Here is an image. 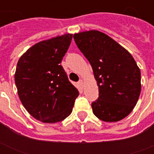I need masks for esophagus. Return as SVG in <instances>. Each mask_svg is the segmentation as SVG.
Here are the masks:
<instances>
[{
    "label": "esophagus",
    "mask_w": 154,
    "mask_h": 154,
    "mask_svg": "<svg viewBox=\"0 0 154 154\" xmlns=\"http://www.w3.org/2000/svg\"><path fill=\"white\" fill-rule=\"evenodd\" d=\"M78 84L80 85L81 87H82V86H83V80H82V79H81V80H79V82H78Z\"/></svg>",
    "instance_id": "34e87169"
}]
</instances>
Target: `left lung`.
<instances>
[{"label":"left lung","instance_id":"left-lung-1","mask_svg":"<svg viewBox=\"0 0 154 154\" xmlns=\"http://www.w3.org/2000/svg\"><path fill=\"white\" fill-rule=\"evenodd\" d=\"M75 43L91 65L99 97L91 103L98 119L116 122L130 114L141 91V73L132 55L98 30L75 34Z\"/></svg>","mask_w":154,"mask_h":154}]
</instances>
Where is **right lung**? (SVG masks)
Segmentation results:
<instances>
[{
  "label": "right lung",
  "instance_id": "1",
  "mask_svg": "<svg viewBox=\"0 0 154 154\" xmlns=\"http://www.w3.org/2000/svg\"><path fill=\"white\" fill-rule=\"evenodd\" d=\"M72 34L41 41L20 57L15 86L22 105L34 118L57 123L69 116L79 92L61 66Z\"/></svg>",
  "mask_w": 154,
  "mask_h": 154
}]
</instances>
